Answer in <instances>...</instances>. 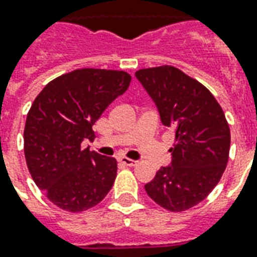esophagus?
Here are the masks:
<instances>
[{"instance_id":"obj_1","label":"esophagus","mask_w":257,"mask_h":257,"mask_svg":"<svg viewBox=\"0 0 257 257\" xmlns=\"http://www.w3.org/2000/svg\"><path fill=\"white\" fill-rule=\"evenodd\" d=\"M118 162L122 163V165H125V166H135L136 165V161H134V159H129V158H118Z\"/></svg>"}]
</instances>
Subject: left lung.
Masks as SVG:
<instances>
[{"instance_id": "obj_1", "label": "left lung", "mask_w": 257, "mask_h": 257, "mask_svg": "<svg viewBox=\"0 0 257 257\" xmlns=\"http://www.w3.org/2000/svg\"><path fill=\"white\" fill-rule=\"evenodd\" d=\"M138 80L151 96L165 126L174 129L172 163L144 185L157 204L181 212L204 200L229 159L230 129L225 113L204 85L174 66L140 69Z\"/></svg>"}]
</instances>
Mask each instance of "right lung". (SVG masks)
<instances>
[{"mask_svg":"<svg viewBox=\"0 0 257 257\" xmlns=\"http://www.w3.org/2000/svg\"><path fill=\"white\" fill-rule=\"evenodd\" d=\"M131 75L122 70H72L38 95L27 114L24 155L38 188L62 210L80 212L96 206L111 189L117 161L102 157L92 142V125L106 107L128 90Z\"/></svg>","mask_w":257,"mask_h":257,"instance_id":"1","label":"right lung"}]
</instances>
